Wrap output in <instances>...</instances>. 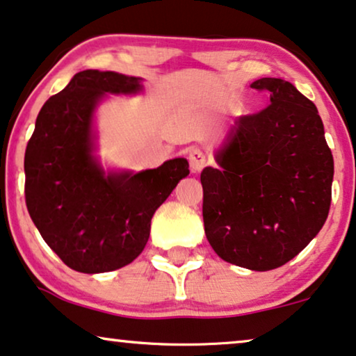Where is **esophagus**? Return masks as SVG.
Masks as SVG:
<instances>
[{
	"instance_id": "esophagus-1",
	"label": "esophagus",
	"mask_w": 356,
	"mask_h": 356,
	"mask_svg": "<svg viewBox=\"0 0 356 356\" xmlns=\"http://www.w3.org/2000/svg\"><path fill=\"white\" fill-rule=\"evenodd\" d=\"M188 163H191L192 172H198V170H202L203 168H205L207 156L200 149H192L191 153H188Z\"/></svg>"
}]
</instances>
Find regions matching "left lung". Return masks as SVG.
<instances>
[{
  "instance_id": "obj_1",
  "label": "left lung",
  "mask_w": 356,
  "mask_h": 356,
  "mask_svg": "<svg viewBox=\"0 0 356 356\" xmlns=\"http://www.w3.org/2000/svg\"><path fill=\"white\" fill-rule=\"evenodd\" d=\"M270 94L254 115L236 118L205 168L203 225L226 262L267 272L296 257L324 226L332 200L334 158L317 108L291 83L262 78Z\"/></svg>"
}]
</instances>
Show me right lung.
I'll use <instances>...</instances> for the list:
<instances>
[{
    "instance_id": "add662e5",
    "label": "right lung",
    "mask_w": 356,
    "mask_h": 356,
    "mask_svg": "<svg viewBox=\"0 0 356 356\" xmlns=\"http://www.w3.org/2000/svg\"><path fill=\"white\" fill-rule=\"evenodd\" d=\"M141 89L135 76L79 71L37 115L24 158L26 205L49 248L76 272H112L134 262L148 243L154 211L191 172L184 158L140 172L104 170L99 163V102Z\"/></svg>"
}]
</instances>
